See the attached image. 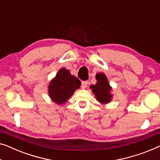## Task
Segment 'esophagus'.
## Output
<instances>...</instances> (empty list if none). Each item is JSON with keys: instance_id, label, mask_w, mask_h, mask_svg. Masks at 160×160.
<instances>
[{"instance_id": "34e87169", "label": "esophagus", "mask_w": 160, "mask_h": 160, "mask_svg": "<svg viewBox=\"0 0 160 160\" xmlns=\"http://www.w3.org/2000/svg\"><path fill=\"white\" fill-rule=\"evenodd\" d=\"M88 86V81H82V85H81V88L82 89H85Z\"/></svg>"}]
</instances>
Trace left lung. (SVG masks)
<instances>
[{"instance_id":"obj_1","label":"left lung","mask_w":160,"mask_h":160,"mask_svg":"<svg viewBox=\"0 0 160 160\" xmlns=\"http://www.w3.org/2000/svg\"><path fill=\"white\" fill-rule=\"evenodd\" d=\"M97 82L95 85H90V88L95 95V98L101 104H107L112 101L113 95L111 94L112 88L108 83V78L103 72L96 74Z\"/></svg>"}]
</instances>
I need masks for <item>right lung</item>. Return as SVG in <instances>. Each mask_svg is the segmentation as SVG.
I'll use <instances>...</instances> for the list:
<instances>
[{
  "label": "right lung",
  "instance_id": "right-lung-1",
  "mask_svg": "<svg viewBox=\"0 0 160 160\" xmlns=\"http://www.w3.org/2000/svg\"><path fill=\"white\" fill-rule=\"evenodd\" d=\"M81 85L80 81L66 68L59 70L56 76L50 81L48 93L50 98L58 105L65 104Z\"/></svg>",
  "mask_w": 160,
  "mask_h": 160
}]
</instances>
